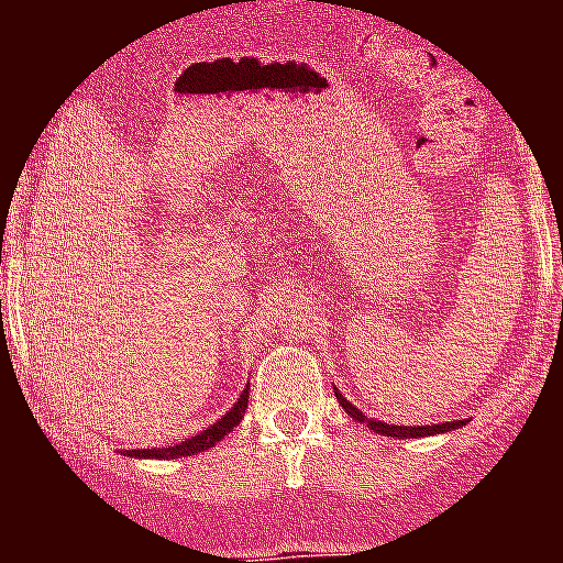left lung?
<instances>
[{
    "label": "left lung",
    "mask_w": 563,
    "mask_h": 563,
    "mask_svg": "<svg viewBox=\"0 0 563 563\" xmlns=\"http://www.w3.org/2000/svg\"><path fill=\"white\" fill-rule=\"evenodd\" d=\"M335 397H338V402H341L343 409H346V415H350L352 420L366 422V426H369V429L375 431V434H383V437H397V440H417V437L445 434V431H454V429H460V426H462V420H460V422H440V426H415V429H411V426H389V422L372 420V417L363 415V411L357 409V406H352V402L346 400V397H343L341 391H338V389H335Z\"/></svg>",
    "instance_id": "obj_1"
}]
</instances>
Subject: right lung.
<instances>
[{
    "instance_id": "obj_1",
    "label": "right lung",
    "mask_w": 563,
    "mask_h": 563,
    "mask_svg": "<svg viewBox=\"0 0 563 563\" xmlns=\"http://www.w3.org/2000/svg\"><path fill=\"white\" fill-rule=\"evenodd\" d=\"M247 409V389L236 397L231 409L220 417V420L208 426L206 431L200 434L188 437L186 442H177V445H166V449H137V451H126L123 456H137V460H180V456H194L200 454V451L213 449L217 442L225 440V434H231L236 429L242 417H245Z\"/></svg>"
}]
</instances>
